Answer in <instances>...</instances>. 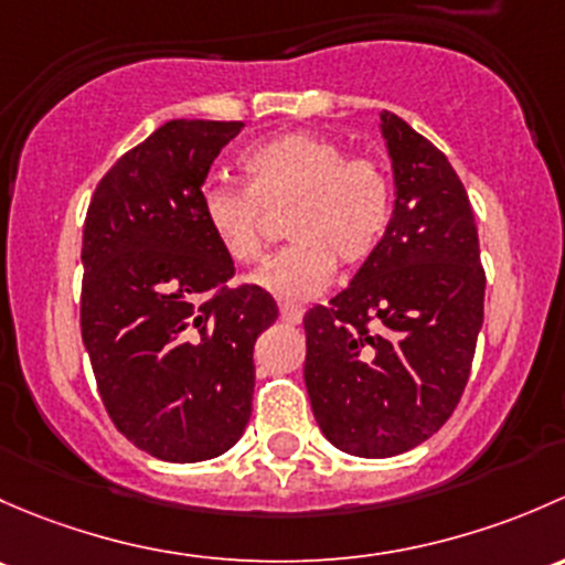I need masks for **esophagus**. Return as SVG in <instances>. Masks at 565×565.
<instances>
[{"instance_id": "obj_1", "label": "esophagus", "mask_w": 565, "mask_h": 565, "mask_svg": "<svg viewBox=\"0 0 565 565\" xmlns=\"http://www.w3.org/2000/svg\"><path fill=\"white\" fill-rule=\"evenodd\" d=\"M280 318L285 323H301L305 310H301V307H294V305H280Z\"/></svg>"}]
</instances>
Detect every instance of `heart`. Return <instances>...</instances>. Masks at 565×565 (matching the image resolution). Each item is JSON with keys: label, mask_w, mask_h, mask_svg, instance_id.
I'll return each instance as SVG.
<instances>
[{"label": "heart", "mask_w": 565, "mask_h": 565, "mask_svg": "<svg viewBox=\"0 0 565 565\" xmlns=\"http://www.w3.org/2000/svg\"><path fill=\"white\" fill-rule=\"evenodd\" d=\"M239 166L247 188H203V223L234 264H253L264 253V209L290 206L285 236L294 244L255 275L277 299H310L331 282L337 264L359 269L377 253L394 206L392 177L381 160L348 157L334 138L294 130L249 147Z\"/></svg>", "instance_id": "obj_1"}]
</instances>
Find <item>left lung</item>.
Masks as SVG:
<instances>
[{
    "mask_svg": "<svg viewBox=\"0 0 565 565\" xmlns=\"http://www.w3.org/2000/svg\"><path fill=\"white\" fill-rule=\"evenodd\" d=\"M394 168L381 247L329 305L307 310L305 383L321 433L356 457H394L457 408L484 323L479 231L438 147L381 114Z\"/></svg>",
    "mask_w": 565,
    "mask_h": 565,
    "instance_id": "8db88e82",
    "label": "left lung"
}]
</instances>
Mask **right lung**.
Here are the masks:
<instances>
[{"label": "right lung", "mask_w": 565, "mask_h": 565, "mask_svg": "<svg viewBox=\"0 0 565 565\" xmlns=\"http://www.w3.org/2000/svg\"><path fill=\"white\" fill-rule=\"evenodd\" d=\"M242 121L173 119L100 179L84 223L81 334L110 422L166 462L228 451L253 413V348L277 321L201 214L206 173Z\"/></svg>", "instance_id": "right-lung-1"}]
</instances>
